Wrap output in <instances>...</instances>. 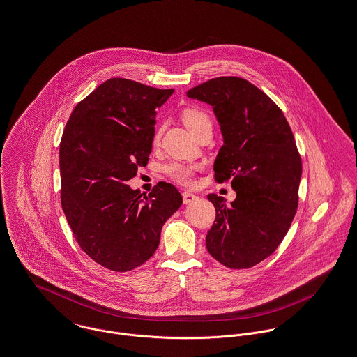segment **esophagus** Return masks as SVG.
I'll return each mask as SVG.
<instances>
[{
    "label": "esophagus",
    "instance_id": "1",
    "mask_svg": "<svg viewBox=\"0 0 357 357\" xmlns=\"http://www.w3.org/2000/svg\"><path fill=\"white\" fill-rule=\"evenodd\" d=\"M182 195H183V202H185V204H190V202H192V201L197 198V195L192 194V192H185Z\"/></svg>",
    "mask_w": 357,
    "mask_h": 357
}]
</instances>
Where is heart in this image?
I'll return each mask as SVG.
<instances>
[{
  "label": "heart",
  "instance_id": "obj_1",
  "mask_svg": "<svg viewBox=\"0 0 357 357\" xmlns=\"http://www.w3.org/2000/svg\"><path fill=\"white\" fill-rule=\"evenodd\" d=\"M182 119L195 136H198L205 128H212L209 115L205 111L195 109V107H189L182 111ZM160 138H162V130L159 129L153 136V144L158 145ZM197 169H198V165L185 163V162H171L165 167V174L172 181L181 185H190Z\"/></svg>",
  "mask_w": 357,
  "mask_h": 357
}]
</instances>
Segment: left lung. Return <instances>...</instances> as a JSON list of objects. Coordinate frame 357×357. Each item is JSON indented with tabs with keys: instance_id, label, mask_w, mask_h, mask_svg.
Masks as SVG:
<instances>
[{
	"instance_id": "1",
	"label": "left lung",
	"mask_w": 357,
	"mask_h": 357,
	"mask_svg": "<svg viewBox=\"0 0 357 357\" xmlns=\"http://www.w3.org/2000/svg\"><path fill=\"white\" fill-rule=\"evenodd\" d=\"M213 106L224 145L215 181L229 182L235 201L209 194L216 219L206 248L229 269H248L272 255L287 235L299 204L302 158L281 109L242 77H216L188 91Z\"/></svg>"
}]
</instances>
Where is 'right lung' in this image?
Here are the masks:
<instances>
[{
    "instance_id": "obj_1",
    "label": "right lung",
    "mask_w": 357,
    "mask_h": 357,
    "mask_svg": "<svg viewBox=\"0 0 357 357\" xmlns=\"http://www.w3.org/2000/svg\"><path fill=\"white\" fill-rule=\"evenodd\" d=\"M172 93L114 77L75 107L61 138L63 213L82 251L114 272L146 262L159 246L163 224L183 202L167 182L148 195L126 185L148 163L156 109Z\"/></svg>"
}]
</instances>
